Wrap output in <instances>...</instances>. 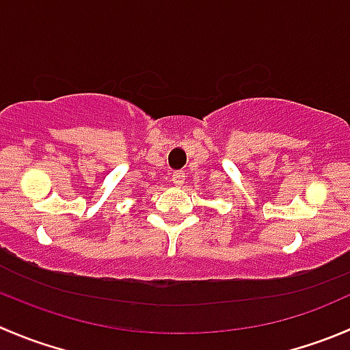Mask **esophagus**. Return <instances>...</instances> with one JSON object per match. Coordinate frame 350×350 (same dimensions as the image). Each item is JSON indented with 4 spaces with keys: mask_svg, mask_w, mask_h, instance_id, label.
<instances>
[{
    "mask_svg": "<svg viewBox=\"0 0 350 350\" xmlns=\"http://www.w3.org/2000/svg\"><path fill=\"white\" fill-rule=\"evenodd\" d=\"M171 181H172V185H174V186H178V188H181V186L185 185V181H186V176H185V172H183V171H176V172H172V178H171Z\"/></svg>",
    "mask_w": 350,
    "mask_h": 350,
    "instance_id": "esophagus-1",
    "label": "esophagus"
}]
</instances>
